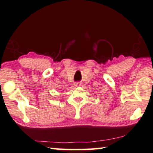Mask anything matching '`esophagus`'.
I'll list each match as a JSON object with an SVG mask.
<instances>
[{
    "label": "esophagus",
    "instance_id": "1",
    "mask_svg": "<svg viewBox=\"0 0 153 153\" xmlns=\"http://www.w3.org/2000/svg\"><path fill=\"white\" fill-rule=\"evenodd\" d=\"M81 85V83L80 82H75L74 84V86L75 87H80Z\"/></svg>",
    "mask_w": 153,
    "mask_h": 153
}]
</instances>
